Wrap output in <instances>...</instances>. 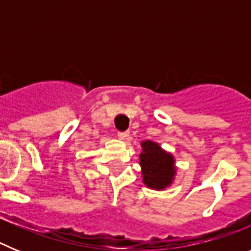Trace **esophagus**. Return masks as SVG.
<instances>
[{"instance_id":"34e87169","label":"esophagus","mask_w":251,"mask_h":251,"mask_svg":"<svg viewBox=\"0 0 251 251\" xmlns=\"http://www.w3.org/2000/svg\"><path fill=\"white\" fill-rule=\"evenodd\" d=\"M128 136H129V132H119L118 133V138L121 141H127Z\"/></svg>"}]
</instances>
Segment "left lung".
<instances>
[{"mask_svg":"<svg viewBox=\"0 0 251 251\" xmlns=\"http://www.w3.org/2000/svg\"><path fill=\"white\" fill-rule=\"evenodd\" d=\"M139 166L142 171V181L147 187L162 191L172 185L176 176L175 157L165 151L158 143L145 141L141 143Z\"/></svg>","mask_w":251,"mask_h":251,"instance_id":"8db88e82","label":"left lung"}]
</instances>
